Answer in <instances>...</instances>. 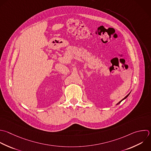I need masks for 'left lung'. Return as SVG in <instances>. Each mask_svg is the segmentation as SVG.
Wrapping results in <instances>:
<instances>
[{"label":"left lung","mask_w":151,"mask_h":151,"mask_svg":"<svg viewBox=\"0 0 151 151\" xmlns=\"http://www.w3.org/2000/svg\"><path fill=\"white\" fill-rule=\"evenodd\" d=\"M130 93H129V94H127V96H126V97H124V99H122V100H120V101H119V103H117V104H116V105H117V104H120V103H121V101H123V100H124V99H126V98H127V97H128V96H129V94H130Z\"/></svg>","instance_id":"obj_1"}]
</instances>
